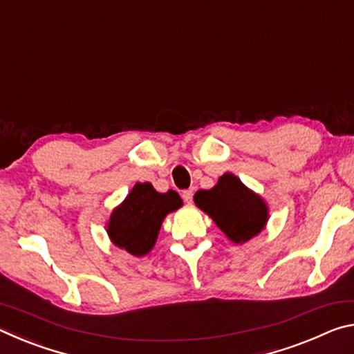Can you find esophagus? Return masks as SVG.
<instances>
[{
	"mask_svg": "<svg viewBox=\"0 0 354 354\" xmlns=\"http://www.w3.org/2000/svg\"><path fill=\"white\" fill-rule=\"evenodd\" d=\"M183 198L185 203H192V198H194V189H187L183 192Z\"/></svg>",
	"mask_w": 354,
	"mask_h": 354,
	"instance_id": "1",
	"label": "esophagus"
}]
</instances>
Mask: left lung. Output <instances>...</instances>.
Instances as JSON below:
<instances>
[{"label": "left lung", "mask_w": 354, "mask_h": 354, "mask_svg": "<svg viewBox=\"0 0 354 354\" xmlns=\"http://www.w3.org/2000/svg\"><path fill=\"white\" fill-rule=\"evenodd\" d=\"M194 201L236 243L259 234L267 221L266 203L231 173H225L214 189L196 192Z\"/></svg>", "instance_id": "left-lung-1"}]
</instances>
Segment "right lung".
Returning a JSON list of instances; mask_svg holds the SVG:
<instances>
[{
  "label": "right lung",
  "instance_id": "1",
  "mask_svg": "<svg viewBox=\"0 0 354 354\" xmlns=\"http://www.w3.org/2000/svg\"><path fill=\"white\" fill-rule=\"evenodd\" d=\"M181 206L175 190L159 194L149 183H137L123 205L112 212L107 232L117 247L143 256L153 248L165 215Z\"/></svg>",
  "mask_w": 354,
  "mask_h": 354
}]
</instances>
